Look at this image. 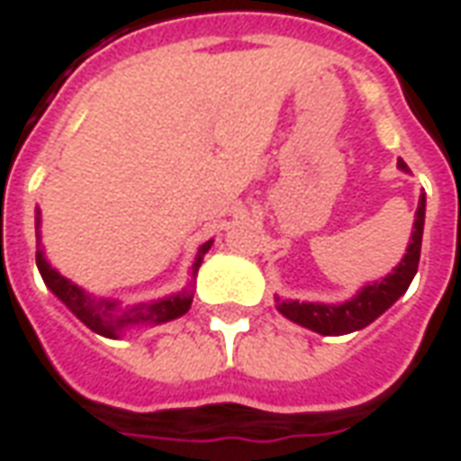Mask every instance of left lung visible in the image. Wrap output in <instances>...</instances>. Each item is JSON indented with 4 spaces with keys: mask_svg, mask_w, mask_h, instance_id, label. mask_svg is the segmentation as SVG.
<instances>
[{
    "mask_svg": "<svg viewBox=\"0 0 461 461\" xmlns=\"http://www.w3.org/2000/svg\"><path fill=\"white\" fill-rule=\"evenodd\" d=\"M397 166L402 171H410L407 163L400 158ZM422 228H424V195L417 205L414 230L410 248L404 253L402 263L394 267V273L382 277L380 283H372L342 305H315V303H298V300H277V310L293 322L303 328H310L320 335H345L370 325L372 320L380 318L384 310L393 305L394 300L410 288L417 266H420V248H422Z\"/></svg>",
    "mask_w": 461,
    "mask_h": 461,
    "instance_id": "left-lung-1",
    "label": "left lung"
}]
</instances>
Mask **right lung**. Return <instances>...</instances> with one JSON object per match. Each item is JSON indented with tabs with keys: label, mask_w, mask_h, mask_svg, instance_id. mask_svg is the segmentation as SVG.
Masks as SVG:
<instances>
[{
	"label": "right lung",
	"mask_w": 461,
	"mask_h": 461,
	"mask_svg": "<svg viewBox=\"0 0 461 461\" xmlns=\"http://www.w3.org/2000/svg\"><path fill=\"white\" fill-rule=\"evenodd\" d=\"M39 223V218H37ZM208 248H211V240L203 243V246L198 248V256H195L194 263V273L201 266V260L208 253ZM37 267L41 277H44V283L49 285V290L57 295L64 305H67L77 318L86 325L94 332H99L104 338H116L123 328H131V325H139V322H153V325H158V322H168L173 318H181L184 312H188L191 308V300L194 295L191 293H178V295H171V298L158 300V303H141V305H133V308H116V303H109V300H104V303H94L84 295V290H79L71 280H67L64 276H59L54 267L49 266L47 260L41 253H37Z\"/></svg>",
	"instance_id": "right-lung-1"
}]
</instances>
